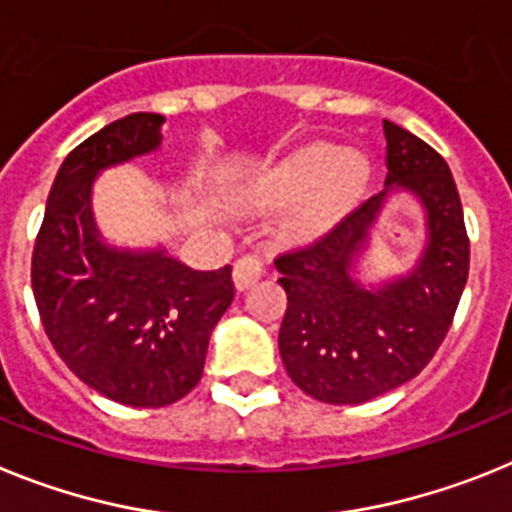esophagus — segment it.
I'll return each instance as SVG.
<instances>
[{
  "label": "esophagus",
  "mask_w": 512,
  "mask_h": 512,
  "mask_svg": "<svg viewBox=\"0 0 512 512\" xmlns=\"http://www.w3.org/2000/svg\"><path fill=\"white\" fill-rule=\"evenodd\" d=\"M265 273V262L260 255H242L234 262V286L239 291H247L252 283H257Z\"/></svg>",
  "instance_id": "obj_1"
}]
</instances>
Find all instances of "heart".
Returning <instances> with one entry per match:
<instances>
[{"mask_svg":"<svg viewBox=\"0 0 512 512\" xmlns=\"http://www.w3.org/2000/svg\"><path fill=\"white\" fill-rule=\"evenodd\" d=\"M368 180L366 159L355 151H335L317 144L296 151L262 177V203L286 206L283 239L296 244L317 242L335 229L361 198Z\"/></svg>","mask_w":512,"mask_h":512,"instance_id":"heart-1","label":"heart"}]
</instances>
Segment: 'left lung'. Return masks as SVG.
Returning a JSON list of instances; mask_svg holds the SVG:
<instances>
[{
  "mask_svg": "<svg viewBox=\"0 0 512 512\" xmlns=\"http://www.w3.org/2000/svg\"><path fill=\"white\" fill-rule=\"evenodd\" d=\"M386 188L350 211L317 242L275 257L288 296L278 335L288 376L327 404H363L415 379L453 322L469 275V237L446 159L384 121ZM407 189L421 201L429 242L416 270L379 289L352 278L385 195Z\"/></svg>",
  "mask_w": 512,
  "mask_h": 512,
  "instance_id": "8db88e82",
  "label": "left lung"
}]
</instances>
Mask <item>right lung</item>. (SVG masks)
I'll use <instances>...</instances> for the list:
<instances>
[{
	"instance_id": "obj_1",
	"label": "right lung",
	"mask_w": 512,
	"mask_h": 512,
	"mask_svg": "<svg viewBox=\"0 0 512 512\" xmlns=\"http://www.w3.org/2000/svg\"><path fill=\"white\" fill-rule=\"evenodd\" d=\"M164 118L133 113L71 151L33 250L43 330L74 376L128 407H167L203 376L211 332L234 299L231 265L193 270L164 250H118L92 219L105 167L149 154Z\"/></svg>"
}]
</instances>
